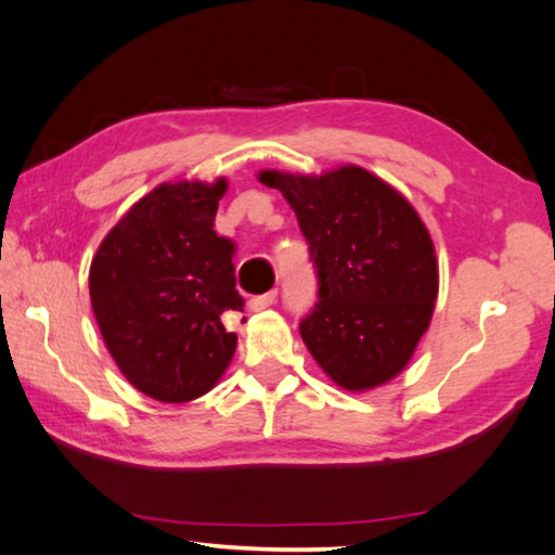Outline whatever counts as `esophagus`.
Returning <instances> with one entry per match:
<instances>
[{
    "label": "esophagus",
    "instance_id": "34e87169",
    "mask_svg": "<svg viewBox=\"0 0 555 555\" xmlns=\"http://www.w3.org/2000/svg\"><path fill=\"white\" fill-rule=\"evenodd\" d=\"M276 296H279L276 291H269V293H264V296H255V298H250V310L259 312V310H267V308H271V305L276 302Z\"/></svg>",
    "mask_w": 555,
    "mask_h": 555
}]
</instances>
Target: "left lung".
<instances>
[{"mask_svg":"<svg viewBox=\"0 0 555 555\" xmlns=\"http://www.w3.org/2000/svg\"><path fill=\"white\" fill-rule=\"evenodd\" d=\"M293 207L320 276L302 344L336 386L370 391L408 367L439 296V262L420 215L393 185L344 164L320 176L264 169Z\"/></svg>","mask_w":555,"mask_h":555,"instance_id":"left-lung-1","label":"left lung"}]
</instances>
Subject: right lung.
Returning a JSON list of instances; mask_svg holds the SVG:
<instances>
[{"label": "right lung", "instance_id": "obj_1", "mask_svg": "<svg viewBox=\"0 0 555 555\" xmlns=\"http://www.w3.org/2000/svg\"><path fill=\"white\" fill-rule=\"evenodd\" d=\"M229 181H173L126 211L90 264V302L109 356L138 391L188 403L217 386L238 336L223 312H243L233 243L215 231Z\"/></svg>", "mask_w": 555, "mask_h": 555}]
</instances>
